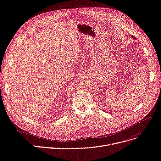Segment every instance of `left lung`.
<instances>
[{"instance_id": "1", "label": "left lung", "mask_w": 161, "mask_h": 161, "mask_svg": "<svg viewBox=\"0 0 161 161\" xmlns=\"http://www.w3.org/2000/svg\"><path fill=\"white\" fill-rule=\"evenodd\" d=\"M131 37H132L133 39H136V38L135 37H134V36H131Z\"/></svg>"}]
</instances>
